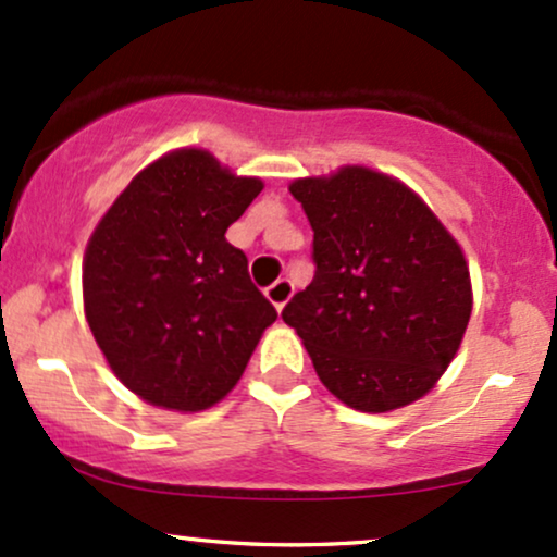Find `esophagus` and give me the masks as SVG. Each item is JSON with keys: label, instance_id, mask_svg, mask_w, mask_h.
<instances>
[{"label": "esophagus", "instance_id": "obj_1", "mask_svg": "<svg viewBox=\"0 0 557 557\" xmlns=\"http://www.w3.org/2000/svg\"><path fill=\"white\" fill-rule=\"evenodd\" d=\"M267 298H270V304L274 306V309L277 311H283V306L287 304V300H290V296H293V285H290V280H285V277H280V280H274V283L267 287Z\"/></svg>", "mask_w": 557, "mask_h": 557}]
</instances>
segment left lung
I'll use <instances>...</instances> for the list:
<instances>
[{
  "label": "left lung",
  "mask_w": 557,
  "mask_h": 557,
  "mask_svg": "<svg viewBox=\"0 0 557 557\" xmlns=\"http://www.w3.org/2000/svg\"><path fill=\"white\" fill-rule=\"evenodd\" d=\"M314 230V280L283 309L319 380L345 406L419 400L458 354L471 317L463 251L395 177L341 168L290 183Z\"/></svg>",
  "instance_id": "obj_1"
}]
</instances>
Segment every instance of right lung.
Returning <instances> with one entry per match:
<instances>
[{
    "instance_id": "right-lung-1",
    "label": "right lung",
    "mask_w": 557,
    "mask_h": 557,
    "mask_svg": "<svg viewBox=\"0 0 557 557\" xmlns=\"http://www.w3.org/2000/svg\"><path fill=\"white\" fill-rule=\"evenodd\" d=\"M264 188L203 149L140 170L101 216L83 257V306L117 380L146 403H220L277 319L225 233Z\"/></svg>"
}]
</instances>
